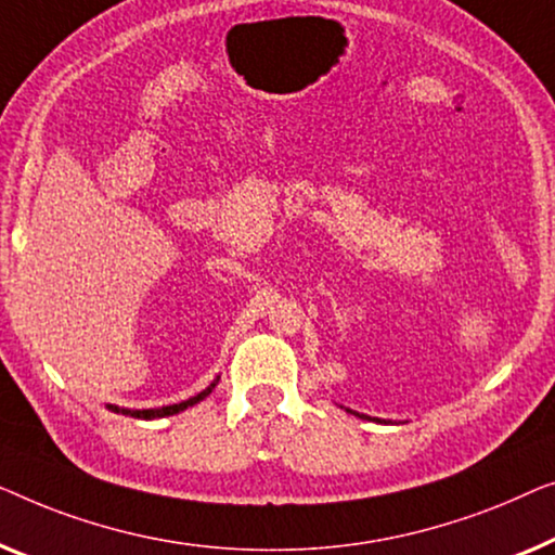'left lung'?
<instances>
[{
    "label": "left lung",
    "instance_id": "8db88e82",
    "mask_svg": "<svg viewBox=\"0 0 555 555\" xmlns=\"http://www.w3.org/2000/svg\"><path fill=\"white\" fill-rule=\"evenodd\" d=\"M349 412H352V410H349ZM359 417H364V415H359Z\"/></svg>",
    "mask_w": 555,
    "mask_h": 555
}]
</instances>
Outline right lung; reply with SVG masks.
<instances>
[{"mask_svg": "<svg viewBox=\"0 0 555 555\" xmlns=\"http://www.w3.org/2000/svg\"><path fill=\"white\" fill-rule=\"evenodd\" d=\"M214 387H216V385H210L208 389H203L201 395L191 397V400H185V402H178V404H168V408H158V410H120V408H115V404H111V410H113V412H122V415H130V417H138V420L168 417V415H176V412H181V410H185V408H191V404L201 402L203 397H208V395H210V389H214Z\"/></svg>", "mask_w": 555, "mask_h": 555, "instance_id": "add662e5", "label": "right lung"}]
</instances>
